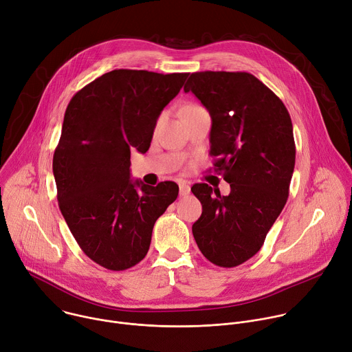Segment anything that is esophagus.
<instances>
[{"label": "esophagus", "mask_w": 352, "mask_h": 352, "mask_svg": "<svg viewBox=\"0 0 352 352\" xmlns=\"http://www.w3.org/2000/svg\"><path fill=\"white\" fill-rule=\"evenodd\" d=\"M190 192V185L186 181L179 182V195L181 196H186Z\"/></svg>", "instance_id": "34e87169"}]
</instances>
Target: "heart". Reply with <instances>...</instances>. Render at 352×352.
<instances>
[{
    "label": "heart",
    "mask_w": 352,
    "mask_h": 352,
    "mask_svg": "<svg viewBox=\"0 0 352 352\" xmlns=\"http://www.w3.org/2000/svg\"><path fill=\"white\" fill-rule=\"evenodd\" d=\"M193 107H195V106H188V107H185V109H193ZM159 122H160V120L157 121V124H159Z\"/></svg>",
    "instance_id": "obj_1"
}]
</instances>
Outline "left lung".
I'll use <instances>...</instances> for the list:
<instances>
[{
    "label": "left lung",
    "instance_id": "left-lung-1",
    "mask_svg": "<svg viewBox=\"0 0 352 352\" xmlns=\"http://www.w3.org/2000/svg\"><path fill=\"white\" fill-rule=\"evenodd\" d=\"M212 117L210 156L228 196L192 186L202 216L192 226L204 256L235 267L259 252L288 197L295 166L292 122L281 100L248 72H195L184 86Z\"/></svg>",
    "mask_w": 352,
    "mask_h": 352
}]
</instances>
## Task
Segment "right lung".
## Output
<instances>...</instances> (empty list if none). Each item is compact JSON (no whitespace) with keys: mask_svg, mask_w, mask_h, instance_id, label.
I'll return each instance as SVG.
<instances>
[{"mask_svg":"<svg viewBox=\"0 0 352 352\" xmlns=\"http://www.w3.org/2000/svg\"><path fill=\"white\" fill-rule=\"evenodd\" d=\"M189 74L114 69L67 107L53 173L60 210L80 249L120 272L147 254L156 220L178 196L171 181L131 179V150L146 153L163 109Z\"/></svg>","mask_w":352,"mask_h":352,"instance_id":"right-lung-1","label":"right lung"}]
</instances>
